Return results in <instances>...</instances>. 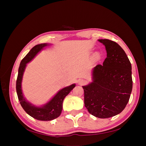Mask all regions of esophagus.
<instances>
[{"instance_id":"34e87169","label":"esophagus","mask_w":146,"mask_h":146,"mask_svg":"<svg viewBox=\"0 0 146 146\" xmlns=\"http://www.w3.org/2000/svg\"><path fill=\"white\" fill-rule=\"evenodd\" d=\"M85 83H86V82L85 80H80V81L78 82L79 85H84V84H85Z\"/></svg>"}]
</instances>
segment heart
Wrapping results in <instances>:
<instances>
[{
  "instance_id": "heart-1",
  "label": "heart",
  "mask_w": 146,
  "mask_h": 146,
  "mask_svg": "<svg viewBox=\"0 0 146 146\" xmlns=\"http://www.w3.org/2000/svg\"><path fill=\"white\" fill-rule=\"evenodd\" d=\"M99 58H100V54H99V53H96V54H94V57H93V59L95 60V61H97V60H98L99 59Z\"/></svg>"
}]
</instances>
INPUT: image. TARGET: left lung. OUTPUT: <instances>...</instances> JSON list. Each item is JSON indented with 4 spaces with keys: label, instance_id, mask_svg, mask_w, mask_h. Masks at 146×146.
Here are the masks:
<instances>
[{
    "label": "left lung",
    "instance_id": "left-lung-1",
    "mask_svg": "<svg viewBox=\"0 0 146 146\" xmlns=\"http://www.w3.org/2000/svg\"><path fill=\"white\" fill-rule=\"evenodd\" d=\"M107 57L92 71L93 82L84 90V104L92 115L108 118L121 113L129 102L133 86L131 65L125 52L116 42L99 39Z\"/></svg>",
    "mask_w": 146,
    "mask_h": 146
}]
</instances>
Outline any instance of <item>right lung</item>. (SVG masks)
<instances>
[{
	"label": "right lung",
	"mask_w": 146,
	"mask_h": 146,
	"mask_svg": "<svg viewBox=\"0 0 146 146\" xmlns=\"http://www.w3.org/2000/svg\"><path fill=\"white\" fill-rule=\"evenodd\" d=\"M46 46H47V44H41L34 46L27 55L22 60L16 80V92L22 107L30 116L37 120L44 121H51L60 116L62 111L63 102L64 98L76 86V85L73 84L68 87L63 88L42 107H35V106L31 105L25 100L22 92L21 82L26 64L32 60L37 54V53Z\"/></svg>",
	"instance_id": "obj_1"
}]
</instances>
